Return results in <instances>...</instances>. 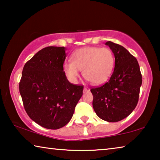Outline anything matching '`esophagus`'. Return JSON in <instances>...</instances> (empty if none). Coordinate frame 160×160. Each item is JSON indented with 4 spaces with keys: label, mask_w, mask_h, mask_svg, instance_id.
<instances>
[{
    "label": "esophagus",
    "mask_w": 160,
    "mask_h": 160,
    "mask_svg": "<svg viewBox=\"0 0 160 160\" xmlns=\"http://www.w3.org/2000/svg\"><path fill=\"white\" fill-rule=\"evenodd\" d=\"M90 90L88 87H87V86L84 87V90H83L84 92H90Z\"/></svg>",
    "instance_id": "obj_1"
}]
</instances>
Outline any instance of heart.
<instances>
[{
	"label": "heart",
	"mask_w": 160,
	"mask_h": 160,
	"mask_svg": "<svg viewBox=\"0 0 160 160\" xmlns=\"http://www.w3.org/2000/svg\"><path fill=\"white\" fill-rule=\"evenodd\" d=\"M72 61L63 64L68 80L75 82L79 70L83 77L93 85H101L109 79L114 68L115 59L109 48L89 47L80 48L72 54Z\"/></svg>",
	"instance_id": "b5f03b06"
}]
</instances>
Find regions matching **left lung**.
Listing matches in <instances>:
<instances>
[{"mask_svg": "<svg viewBox=\"0 0 160 160\" xmlns=\"http://www.w3.org/2000/svg\"><path fill=\"white\" fill-rule=\"evenodd\" d=\"M115 57L114 70L104 85L90 90L97 115L108 122H118L131 113L138 102L142 75L137 59L122 46L107 42Z\"/></svg>", "mask_w": 160, "mask_h": 160, "instance_id": "left-lung-1", "label": "left lung"}]
</instances>
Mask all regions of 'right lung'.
<instances>
[{"label":"right lung","instance_id":"right-lung-1","mask_svg":"<svg viewBox=\"0 0 160 160\" xmlns=\"http://www.w3.org/2000/svg\"><path fill=\"white\" fill-rule=\"evenodd\" d=\"M65 51L47 47L38 51L25 63L19 84L27 113L45 128L66 126L82 95L83 85L70 83L63 71Z\"/></svg>","mask_w":160,"mask_h":160}]
</instances>
